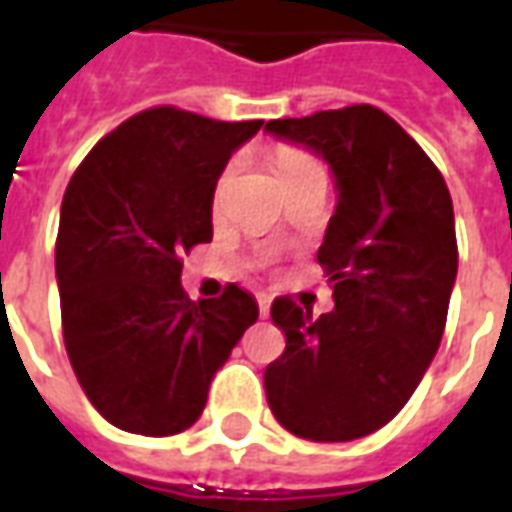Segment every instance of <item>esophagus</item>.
<instances>
[{
	"instance_id": "34e87169",
	"label": "esophagus",
	"mask_w": 512,
	"mask_h": 512,
	"mask_svg": "<svg viewBox=\"0 0 512 512\" xmlns=\"http://www.w3.org/2000/svg\"><path fill=\"white\" fill-rule=\"evenodd\" d=\"M257 307H260V318H268V312H271V299H268L266 293L257 296Z\"/></svg>"
}]
</instances>
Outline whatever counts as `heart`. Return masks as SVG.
Instances as JSON below:
<instances>
[{
    "label": "heart",
    "instance_id": "1",
    "mask_svg": "<svg viewBox=\"0 0 512 512\" xmlns=\"http://www.w3.org/2000/svg\"><path fill=\"white\" fill-rule=\"evenodd\" d=\"M271 164H274V172H277L279 183H288L290 178H296L301 172L318 167L310 156H304L301 150H293V147H277L274 156H271ZM224 180H227V175H224L222 183H219V191H222Z\"/></svg>",
    "mask_w": 512,
    "mask_h": 512
}]
</instances>
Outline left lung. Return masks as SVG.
Returning a JSON list of instances; mask_svg holds the SVG:
<instances>
[{"instance_id":"obj_1","label":"left lung","mask_w":512,"mask_h":512,"mask_svg":"<svg viewBox=\"0 0 512 512\" xmlns=\"http://www.w3.org/2000/svg\"><path fill=\"white\" fill-rule=\"evenodd\" d=\"M266 131L321 156L337 191L318 249L334 310L312 318L274 301L288 345L266 367L268 406L301 439H362L406 406L439 351L458 274L450 191L376 106L271 120Z\"/></svg>"}]
</instances>
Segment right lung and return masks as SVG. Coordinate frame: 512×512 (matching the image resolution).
<instances>
[{
    "label": "right lung",
    "instance_id": "obj_1",
    "mask_svg": "<svg viewBox=\"0 0 512 512\" xmlns=\"http://www.w3.org/2000/svg\"><path fill=\"white\" fill-rule=\"evenodd\" d=\"M260 126L158 106L104 136L73 172L54 252L62 334L84 395L115 428H191L257 321L255 296L238 285L191 301L180 257L213 238L216 183Z\"/></svg>",
    "mask_w": 512,
    "mask_h": 512
}]
</instances>
